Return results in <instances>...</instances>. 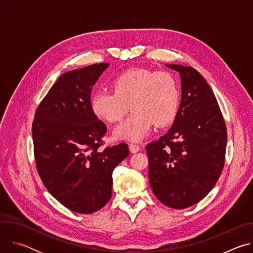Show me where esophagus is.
<instances>
[{"label":"esophagus","mask_w":253,"mask_h":253,"mask_svg":"<svg viewBox=\"0 0 253 253\" xmlns=\"http://www.w3.org/2000/svg\"><path fill=\"white\" fill-rule=\"evenodd\" d=\"M129 150L131 153H136L140 150V147L136 145V144H129Z\"/></svg>","instance_id":"obj_1"}]
</instances>
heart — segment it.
Here are the masks:
<instances>
[{
  "label": "heart",
  "instance_id": "1",
  "mask_svg": "<svg viewBox=\"0 0 253 253\" xmlns=\"http://www.w3.org/2000/svg\"><path fill=\"white\" fill-rule=\"evenodd\" d=\"M112 92L99 91L91 99V110L108 123L121 121L130 109L129 118L114 131L117 139L137 142L147 136L153 124H171L180 108V92L175 78L165 71L130 69L111 84Z\"/></svg>",
  "mask_w": 253,
  "mask_h": 253
}]
</instances>
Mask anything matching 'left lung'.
<instances>
[{
	"label": "left lung",
	"instance_id": "8db88e82",
	"mask_svg": "<svg viewBox=\"0 0 253 253\" xmlns=\"http://www.w3.org/2000/svg\"><path fill=\"white\" fill-rule=\"evenodd\" d=\"M166 67L179 72L182 99L169 131L146 145L149 181L161 203L184 209L202 200L217 182L227 131L217 100L199 72L190 66Z\"/></svg>",
	"mask_w": 253,
	"mask_h": 253
}]
</instances>
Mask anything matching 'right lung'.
Returning <instances> with one entry per match:
<instances>
[{
  "label": "right lung",
  "instance_id": "1",
  "mask_svg": "<svg viewBox=\"0 0 253 253\" xmlns=\"http://www.w3.org/2000/svg\"><path fill=\"white\" fill-rule=\"evenodd\" d=\"M109 66L66 72L41 101L32 125L36 167L47 190L65 207L90 214L112 195L114 168L129 155L120 143L100 150L106 125L91 110L92 87Z\"/></svg>",
  "mask_w": 253,
  "mask_h": 253
}]
</instances>
